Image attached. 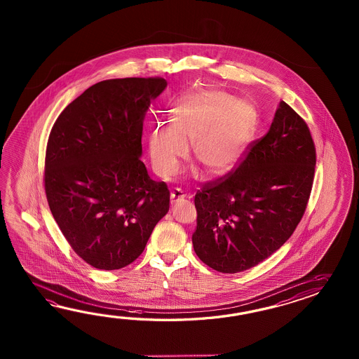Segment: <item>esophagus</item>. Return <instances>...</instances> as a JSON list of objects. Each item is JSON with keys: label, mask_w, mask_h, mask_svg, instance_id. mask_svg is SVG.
<instances>
[{"label": "esophagus", "mask_w": 359, "mask_h": 359, "mask_svg": "<svg viewBox=\"0 0 359 359\" xmlns=\"http://www.w3.org/2000/svg\"><path fill=\"white\" fill-rule=\"evenodd\" d=\"M184 198V195H183L182 191L180 190V189H175V190H172L170 192V203L172 204H176L178 201H181Z\"/></svg>", "instance_id": "1"}]
</instances>
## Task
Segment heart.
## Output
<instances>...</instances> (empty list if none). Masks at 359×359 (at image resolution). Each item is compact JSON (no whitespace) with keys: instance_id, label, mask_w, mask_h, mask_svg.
I'll list each match as a JSON object with an SVG mask.
<instances>
[{"instance_id":"obj_1","label":"heart","mask_w":359,"mask_h":359,"mask_svg":"<svg viewBox=\"0 0 359 359\" xmlns=\"http://www.w3.org/2000/svg\"><path fill=\"white\" fill-rule=\"evenodd\" d=\"M172 124L154 127L149 147L154 168L164 178L175 176L192 144L194 158L210 176L236 165L252 137L255 115L250 105L217 90L191 92L178 100Z\"/></svg>"}]
</instances>
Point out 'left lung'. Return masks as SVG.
Listing matches in <instances>:
<instances>
[{"label":"left lung","mask_w":359,"mask_h":359,"mask_svg":"<svg viewBox=\"0 0 359 359\" xmlns=\"http://www.w3.org/2000/svg\"><path fill=\"white\" fill-rule=\"evenodd\" d=\"M314 169L311 130L281 101L267 135L250 144L238 167L196 192L192 245L200 260L237 273L267 259L302 221Z\"/></svg>","instance_id":"left-lung-1"}]
</instances>
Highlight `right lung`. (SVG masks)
<instances>
[{
    "label": "right lung",
    "mask_w": 359,
    "mask_h": 359,
    "mask_svg": "<svg viewBox=\"0 0 359 359\" xmlns=\"http://www.w3.org/2000/svg\"><path fill=\"white\" fill-rule=\"evenodd\" d=\"M165 87L161 76L102 81L72 101L51 130L48 206L92 267L113 271L135 262L168 213L167 183L151 180L140 159L146 111Z\"/></svg>",
    "instance_id": "add662e5"
}]
</instances>
